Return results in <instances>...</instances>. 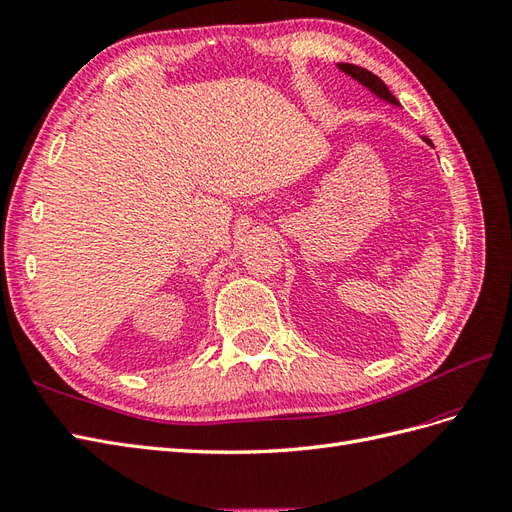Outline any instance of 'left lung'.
<instances>
[{
	"mask_svg": "<svg viewBox=\"0 0 512 512\" xmlns=\"http://www.w3.org/2000/svg\"><path fill=\"white\" fill-rule=\"evenodd\" d=\"M337 69L342 71V73H346L348 77H352V80H355V82H359L365 90H370V93H372L376 99H381V101L389 103V106H393V108H400L398 99L389 93V88L385 86V82L381 80V77H376V75L370 73L368 69H361V67H357V64H348V62H337ZM422 140L432 147V142H430L426 136H424Z\"/></svg>",
	"mask_w": 512,
	"mask_h": 512,
	"instance_id": "obj_1",
	"label": "left lung"
}]
</instances>
